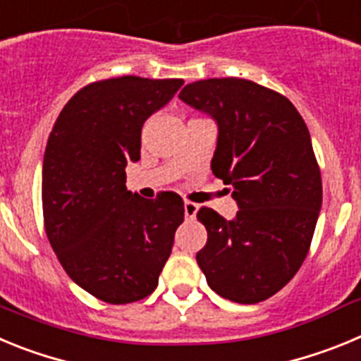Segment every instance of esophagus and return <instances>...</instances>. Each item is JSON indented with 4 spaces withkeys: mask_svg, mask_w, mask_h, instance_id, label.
<instances>
[{
    "mask_svg": "<svg viewBox=\"0 0 361 361\" xmlns=\"http://www.w3.org/2000/svg\"><path fill=\"white\" fill-rule=\"evenodd\" d=\"M197 212H199V204L190 202V200L184 202V215H186V219H195Z\"/></svg>",
    "mask_w": 361,
    "mask_h": 361,
    "instance_id": "esophagus-1",
    "label": "esophagus"
}]
</instances>
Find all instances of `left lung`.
<instances>
[{
  "instance_id": "left-lung-1",
  "label": "left lung",
  "mask_w": 361,
  "mask_h": 361,
  "mask_svg": "<svg viewBox=\"0 0 361 361\" xmlns=\"http://www.w3.org/2000/svg\"><path fill=\"white\" fill-rule=\"evenodd\" d=\"M178 99L216 123L212 170L238 206L233 220L212 208L197 213L208 231L197 264L222 298L262 302L296 275L320 215L307 126L288 97L247 79L191 82Z\"/></svg>"
}]
</instances>
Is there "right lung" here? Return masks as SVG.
<instances>
[{"label": "right lung", "mask_w": 361, "mask_h": 361, "mask_svg": "<svg viewBox=\"0 0 361 361\" xmlns=\"http://www.w3.org/2000/svg\"><path fill=\"white\" fill-rule=\"evenodd\" d=\"M183 79H104L70 99L43 159L44 229L66 275L108 304L155 291L184 220L173 191L142 199L126 190V164L141 159V130Z\"/></svg>", "instance_id": "add662e5"}]
</instances>
